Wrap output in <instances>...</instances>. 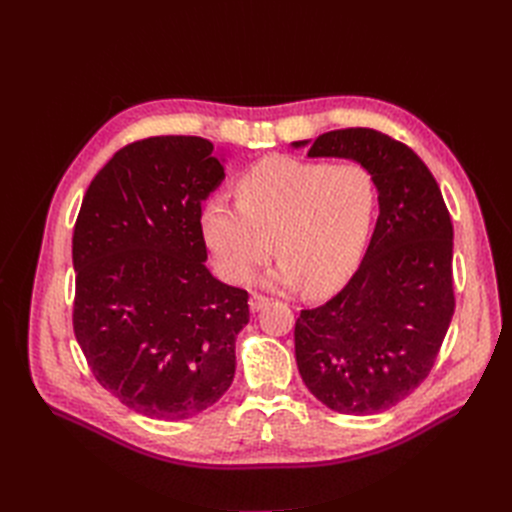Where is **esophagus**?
Wrapping results in <instances>:
<instances>
[{
	"instance_id": "1",
	"label": "esophagus",
	"mask_w": 512,
	"mask_h": 512,
	"mask_svg": "<svg viewBox=\"0 0 512 512\" xmlns=\"http://www.w3.org/2000/svg\"><path fill=\"white\" fill-rule=\"evenodd\" d=\"M269 303H271V299L265 297V294H260V292H254L252 297H250V309H252V312H260V309L267 307Z\"/></svg>"
}]
</instances>
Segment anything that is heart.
Masks as SVG:
<instances>
[{
    "instance_id": "b5f03b06",
    "label": "heart",
    "mask_w": 512,
    "mask_h": 512,
    "mask_svg": "<svg viewBox=\"0 0 512 512\" xmlns=\"http://www.w3.org/2000/svg\"><path fill=\"white\" fill-rule=\"evenodd\" d=\"M237 205L211 196L200 222L220 271L247 282L275 250L269 282H305L312 297L344 286L359 267L378 213V183L361 162L269 156L239 177Z\"/></svg>"
}]
</instances>
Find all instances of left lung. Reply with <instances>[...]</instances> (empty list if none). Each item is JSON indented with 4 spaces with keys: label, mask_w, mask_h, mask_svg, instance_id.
<instances>
[{
    "label": "left lung",
    "mask_w": 512,
    "mask_h": 512,
    "mask_svg": "<svg viewBox=\"0 0 512 512\" xmlns=\"http://www.w3.org/2000/svg\"><path fill=\"white\" fill-rule=\"evenodd\" d=\"M307 156L367 166L378 183L380 215L342 292L297 318L299 374L327 408L378 414L406 399L436 363L455 314L453 222L425 162L389 134L333 130L320 134Z\"/></svg>",
    "instance_id": "left-lung-1"
}]
</instances>
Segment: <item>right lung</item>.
I'll use <instances>...</instances> for the list:
<instances>
[{"label":"right lung","instance_id":"obj_1","mask_svg":"<svg viewBox=\"0 0 512 512\" xmlns=\"http://www.w3.org/2000/svg\"><path fill=\"white\" fill-rule=\"evenodd\" d=\"M222 181L205 138L151 136L106 162L74 224L76 342L104 389L149 418L203 412L235 378L247 292L211 275L200 224Z\"/></svg>","mask_w":512,"mask_h":512}]
</instances>
